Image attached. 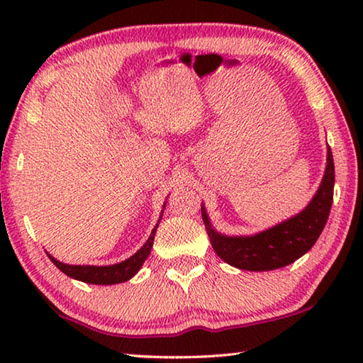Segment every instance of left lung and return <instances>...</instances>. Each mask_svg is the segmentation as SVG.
<instances>
[{"label":"left lung","mask_w":363,"mask_h":363,"mask_svg":"<svg viewBox=\"0 0 363 363\" xmlns=\"http://www.w3.org/2000/svg\"><path fill=\"white\" fill-rule=\"evenodd\" d=\"M333 187L335 163L328 145L323 179L309 205L270 229L255 235H224L211 225L205 206L201 205V218L213 250L220 259L242 270L264 272L288 266L306 255L320 237L333 203Z\"/></svg>","instance_id":"1"}]
</instances>
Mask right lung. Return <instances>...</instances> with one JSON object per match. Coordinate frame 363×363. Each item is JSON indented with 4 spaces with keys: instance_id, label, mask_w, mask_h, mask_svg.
<instances>
[{
    "instance_id": "obj_1",
    "label": "right lung",
    "mask_w": 363,
    "mask_h": 363,
    "mask_svg": "<svg viewBox=\"0 0 363 363\" xmlns=\"http://www.w3.org/2000/svg\"><path fill=\"white\" fill-rule=\"evenodd\" d=\"M167 205V201L163 203V208ZM162 214H160L158 223L162 220ZM157 225L153 227L150 237L147 238V242L138 250L131 257L121 261L118 264H112V266H75V264H64L57 261L56 257H52L48 253L49 259H51L59 270H62L65 275H69L70 279H75L79 281H84V284H93V285H115V284H123V281L133 279L134 275L139 272V269L143 267L147 257H149L152 247H153V238H155Z\"/></svg>"
}]
</instances>
